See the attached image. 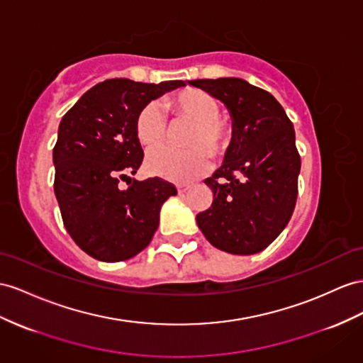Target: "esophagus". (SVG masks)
<instances>
[{
    "instance_id": "obj_1",
    "label": "esophagus",
    "mask_w": 363,
    "mask_h": 363,
    "mask_svg": "<svg viewBox=\"0 0 363 363\" xmlns=\"http://www.w3.org/2000/svg\"><path fill=\"white\" fill-rule=\"evenodd\" d=\"M190 189H191L190 184H181V185H178V193L182 194V193H185V191L190 190Z\"/></svg>"
}]
</instances>
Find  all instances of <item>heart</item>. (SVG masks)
Masks as SVG:
<instances>
[{
  "mask_svg": "<svg viewBox=\"0 0 363 363\" xmlns=\"http://www.w3.org/2000/svg\"><path fill=\"white\" fill-rule=\"evenodd\" d=\"M164 108L174 119L189 121L190 127L182 144L187 148L156 147L148 152L145 165L153 174L174 182H187L198 178L210 165L208 153L224 156L235 138L231 119L219 115L218 99L208 91L187 87L164 98ZM165 119L155 102H148L135 118V135L139 144L150 148L164 141Z\"/></svg>",
  "mask_w": 363,
  "mask_h": 363,
  "instance_id": "b5f03b06",
  "label": "heart"
}]
</instances>
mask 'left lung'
I'll list each match as a JSON object with an SVG mask.
<instances>
[{
    "label": "left lung",
    "instance_id": "obj_1",
    "mask_svg": "<svg viewBox=\"0 0 363 363\" xmlns=\"http://www.w3.org/2000/svg\"><path fill=\"white\" fill-rule=\"evenodd\" d=\"M189 84L220 99L233 116L235 138L224 165L206 179L211 207L196 216L211 245L233 255L262 252L291 219L301 155L290 118L270 91L239 78Z\"/></svg>",
    "mask_w": 363,
    "mask_h": 363
}]
</instances>
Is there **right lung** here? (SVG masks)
Here are the masks:
<instances>
[{
  "label": "right lung",
  "instance_id": "obj_1",
  "mask_svg": "<svg viewBox=\"0 0 363 363\" xmlns=\"http://www.w3.org/2000/svg\"><path fill=\"white\" fill-rule=\"evenodd\" d=\"M181 86L184 81L106 79L61 119L53 147L55 196L67 233L98 261L119 262L143 252L160 225L162 203L176 194L174 185L157 176L136 181L130 174L144 160L135 135L138 111Z\"/></svg>",
  "mask_w": 363,
  "mask_h": 363
}]
</instances>
